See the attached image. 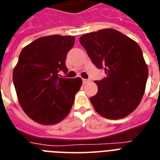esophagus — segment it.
I'll list each match as a JSON object with an SVG mask.
<instances>
[{
    "instance_id": "obj_1",
    "label": "esophagus",
    "mask_w": 160,
    "mask_h": 160,
    "mask_svg": "<svg viewBox=\"0 0 160 160\" xmlns=\"http://www.w3.org/2000/svg\"><path fill=\"white\" fill-rule=\"evenodd\" d=\"M90 82V80H89V79H85V78L82 79V83L83 84H87L88 82Z\"/></svg>"
}]
</instances>
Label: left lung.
<instances>
[{"label":"left lung","mask_w":160,"mask_h":160,"mask_svg":"<svg viewBox=\"0 0 160 160\" xmlns=\"http://www.w3.org/2000/svg\"><path fill=\"white\" fill-rule=\"evenodd\" d=\"M79 41L93 64L106 73L95 81L98 93L90 98L97 112L112 120L131 114L142 99L149 75L140 46L112 29L83 34Z\"/></svg>","instance_id":"obj_1"}]
</instances>
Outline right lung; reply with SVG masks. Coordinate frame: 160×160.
<instances>
[{
	"mask_svg": "<svg viewBox=\"0 0 160 160\" xmlns=\"http://www.w3.org/2000/svg\"><path fill=\"white\" fill-rule=\"evenodd\" d=\"M74 36L41 37L23 48L13 71V82L24 112L42 125H54L64 119L80 89L82 79L61 78Z\"/></svg>",
	"mask_w": 160,
	"mask_h": 160,
	"instance_id": "right-lung-1",
	"label": "right lung"
}]
</instances>
